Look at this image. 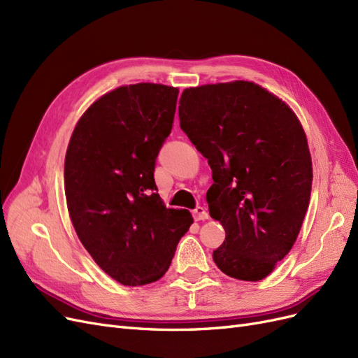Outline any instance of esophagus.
I'll return each instance as SVG.
<instances>
[{
  "mask_svg": "<svg viewBox=\"0 0 358 358\" xmlns=\"http://www.w3.org/2000/svg\"><path fill=\"white\" fill-rule=\"evenodd\" d=\"M192 216H194V220H196V221H204V220L209 218V213L204 208H197V209L192 210Z\"/></svg>",
  "mask_w": 358,
  "mask_h": 358,
  "instance_id": "obj_1",
  "label": "esophagus"
}]
</instances>
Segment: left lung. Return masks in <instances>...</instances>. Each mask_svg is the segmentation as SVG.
Listing matches in <instances>:
<instances>
[{"instance_id": "obj_1", "label": "left lung", "mask_w": 358, "mask_h": 358, "mask_svg": "<svg viewBox=\"0 0 358 358\" xmlns=\"http://www.w3.org/2000/svg\"><path fill=\"white\" fill-rule=\"evenodd\" d=\"M179 121L208 158L209 213L225 230L213 251L222 273L257 282L294 245L310 200L308 138L289 106L254 82L187 88Z\"/></svg>"}]
</instances>
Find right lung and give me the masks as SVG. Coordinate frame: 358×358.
<instances>
[{
  "label": "right lung",
  "mask_w": 358,
  "mask_h": 358,
  "mask_svg": "<svg viewBox=\"0 0 358 358\" xmlns=\"http://www.w3.org/2000/svg\"><path fill=\"white\" fill-rule=\"evenodd\" d=\"M178 94L161 83L119 86L86 109L67 148L64 187L74 230L122 285L164 276L194 221L187 209L166 208L154 180Z\"/></svg>",
  "instance_id": "add662e5"
}]
</instances>
